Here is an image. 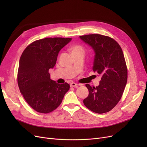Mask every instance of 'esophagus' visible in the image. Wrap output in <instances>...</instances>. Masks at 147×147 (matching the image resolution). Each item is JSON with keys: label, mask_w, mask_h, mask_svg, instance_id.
Here are the masks:
<instances>
[{"label": "esophagus", "mask_w": 147, "mask_h": 147, "mask_svg": "<svg viewBox=\"0 0 147 147\" xmlns=\"http://www.w3.org/2000/svg\"><path fill=\"white\" fill-rule=\"evenodd\" d=\"M70 86L71 87H75V88H78V84L74 83V82H72L70 83Z\"/></svg>", "instance_id": "esophagus-1"}]
</instances>
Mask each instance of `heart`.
I'll return each mask as SVG.
<instances>
[{"mask_svg": "<svg viewBox=\"0 0 147 147\" xmlns=\"http://www.w3.org/2000/svg\"><path fill=\"white\" fill-rule=\"evenodd\" d=\"M73 55L77 53H84V49L82 46L80 45H75L71 49Z\"/></svg>", "mask_w": 147, "mask_h": 147, "instance_id": "heart-1", "label": "heart"}]
</instances>
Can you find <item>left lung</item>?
I'll use <instances>...</instances> for the list:
<instances>
[{
  "instance_id": "obj_1",
  "label": "left lung",
  "mask_w": 147,
  "mask_h": 147,
  "mask_svg": "<svg viewBox=\"0 0 147 147\" xmlns=\"http://www.w3.org/2000/svg\"><path fill=\"white\" fill-rule=\"evenodd\" d=\"M80 38L94 50L93 70L101 76L98 86L86 84L89 95L83 104L94 113H107L118 104L126 85L127 68L124 54L119 44L110 37L92 34Z\"/></svg>"
}]
</instances>
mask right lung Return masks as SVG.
<instances>
[{
    "label": "right lung",
    "mask_w": 147,
    "mask_h": 147,
    "mask_svg": "<svg viewBox=\"0 0 147 147\" xmlns=\"http://www.w3.org/2000/svg\"><path fill=\"white\" fill-rule=\"evenodd\" d=\"M71 38L46 37L28 45L21 56L18 84L27 104L38 113L47 114L61 104L69 84L50 78L49 69L56 64L59 51Z\"/></svg>",
    "instance_id": "1"
}]
</instances>
